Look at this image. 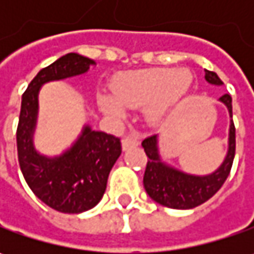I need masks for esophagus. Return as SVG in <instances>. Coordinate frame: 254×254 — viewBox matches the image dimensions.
Instances as JSON below:
<instances>
[{
  "label": "esophagus",
  "instance_id": "1",
  "mask_svg": "<svg viewBox=\"0 0 254 254\" xmlns=\"http://www.w3.org/2000/svg\"><path fill=\"white\" fill-rule=\"evenodd\" d=\"M138 138L135 137V135H131V137H126V138H123L122 145H123V150H127V148H130V147H135V145H138Z\"/></svg>",
  "mask_w": 254,
  "mask_h": 254
}]
</instances>
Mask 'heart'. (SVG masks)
I'll return each instance as SVG.
<instances>
[{
  "mask_svg": "<svg viewBox=\"0 0 254 254\" xmlns=\"http://www.w3.org/2000/svg\"><path fill=\"white\" fill-rule=\"evenodd\" d=\"M192 76L180 69H152L123 74L112 94L99 96V107L109 117L122 120L126 109L148 107L147 117L154 124L164 122L188 96Z\"/></svg>",
  "mask_w": 254,
  "mask_h": 254,
  "instance_id": "b5f03b06",
  "label": "heart"
}]
</instances>
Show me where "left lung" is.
<instances>
[{
    "mask_svg": "<svg viewBox=\"0 0 254 254\" xmlns=\"http://www.w3.org/2000/svg\"><path fill=\"white\" fill-rule=\"evenodd\" d=\"M205 79L208 83L215 86L223 84L219 76L210 70H205ZM219 102L228 107L232 119L230 94H223L222 97H219ZM235 131L236 130L233 120H230L228 154L219 168L208 175H192L165 164L160 155L158 135L147 137L141 145L148 157V162L144 172V188L150 195V198L171 209H192L210 199L220 190V187L225 184L229 175L236 148Z\"/></svg>",
    "mask_w": 254,
    "mask_h": 254,
    "instance_id": "8db88e82",
    "label": "left lung"
}]
</instances>
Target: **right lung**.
<instances>
[{
  "label": "right lung",
  "mask_w": 254,
  "mask_h": 254,
  "mask_svg": "<svg viewBox=\"0 0 254 254\" xmlns=\"http://www.w3.org/2000/svg\"><path fill=\"white\" fill-rule=\"evenodd\" d=\"M94 61L79 54H67L44 67L22 94L16 128L18 161L28 187L35 195L62 213H82L103 198L107 178L122 154L120 138L84 126L73 145L58 157H46L35 150L38 94L48 82L86 73Z\"/></svg>",
  "instance_id": "1"
}]
</instances>
